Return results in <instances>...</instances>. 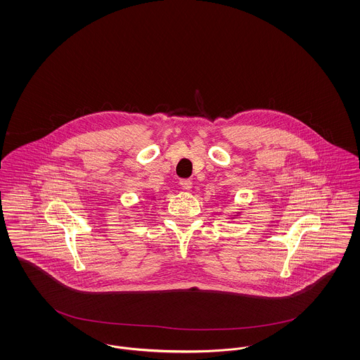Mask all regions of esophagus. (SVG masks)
I'll return each instance as SVG.
<instances>
[{"label": "esophagus", "mask_w": 360, "mask_h": 360, "mask_svg": "<svg viewBox=\"0 0 360 360\" xmlns=\"http://www.w3.org/2000/svg\"><path fill=\"white\" fill-rule=\"evenodd\" d=\"M181 185L185 191H191L193 188V182L191 179H181Z\"/></svg>", "instance_id": "34e87169"}]
</instances>
